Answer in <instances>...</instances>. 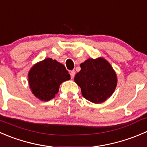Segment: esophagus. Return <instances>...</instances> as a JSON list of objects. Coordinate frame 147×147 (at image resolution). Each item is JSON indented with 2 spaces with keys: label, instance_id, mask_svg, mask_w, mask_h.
<instances>
[{
  "label": "esophagus",
  "instance_id": "1",
  "mask_svg": "<svg viewBox=\"0 0 147 147\" xmlns=\"http://www.w3.org/2000/svg\"><path fill=\"white\" fill-rule=\"evenodd\" d=\"M69 74H70L71 78H72V79H73L74 77H75V70L70 71V72H69Z\"/></svg>",
  "mask_w": 147,
  "mask_h": 147
}]
</instances>
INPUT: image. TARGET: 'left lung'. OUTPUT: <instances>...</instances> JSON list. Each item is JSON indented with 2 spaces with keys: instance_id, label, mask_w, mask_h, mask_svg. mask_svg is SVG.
<instances>
[{
  "instance_id": "left-lung-1",
  "label": "left lung",
  "mask_w": 147,
  "mask_h": 147,
  "mask_svg": "<svg viewBox=\"0 0 147 147\" xmlns=\"http://www.w3.org/2000/svg\"><path fill=\"white\" fill-rule=\"evenodd\" d=\"M80 67L74 80L80 87L82 96L94 103L106 100L117 85V76L111 65L99 57L87 59L80 64Z\"/></svg>"
}]
</instances>
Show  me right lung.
Returning a JSON list of instances; mask_svg holds the SVG:
<instances>
[{"label": "right lung", "instance_id": "1", "mask_svg": "<svg viewBox=\"0 0 147 147\" xmlns=\"http://www.w3.org/2000/svg\"><path fill=\"white\" fill-rule=\"evenodd\" d=\"M28 76L31 92L42 101L55 98L60 84L70 79L65 67L52 58H46L35 64Z\"/></svg>", "mask_w": 147, "mask_h": 147}]
</instances>
